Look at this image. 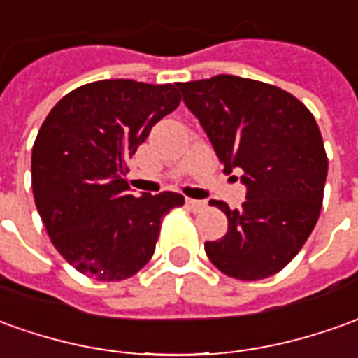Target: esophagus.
<instances>
[{"label":"esophagus","mask_w":358,"mask_h":358,"mask_svg":"<svg viewBox=\"0 0 358 358\" xmlns=\"http://www.w3.org/2000/svg\"><path fill=\"white\" fill-rule=\"evenodd\" d=\"M187 206L193 212H203L206 208V203L204 201H196V199H187Z\"/></svg>","instance_id":"esophagus-1"}]
</instances>
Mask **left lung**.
Listing matches in <instances>:
<instances>
[{"mask_svg":"<svg viewBox=\"0 0 358 358\" xmlns=\"http://www.w3.org/2000/svg\"><path fill=\"white\" fill-rule=\"evenodd\" d=\"M224 171L241 169L240 210L214 203L228 231L204 251L228 277L259 280L285 268L314 230L324 201L327 157L315 118L296 97L238 76L177 83Z\"/></svg>","mask_w":358,"mask_h":358,"instance_id":"8db88e82","label":"left lung"}]
</instances>
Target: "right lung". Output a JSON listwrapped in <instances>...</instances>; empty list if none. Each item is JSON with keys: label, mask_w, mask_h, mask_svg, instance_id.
Wrapping results in <instances>:
<instances>
[{"label": "right lung", "mask_w": 358, "mask_h": 358, "mask_svg": "<svg viewBox=\"0 0 358 358\" xmlns=\"http://www.w3.org/2000/svg\"><path fill=\"white\" fill-rule=\"evenodd\" d=\"M177 85L103 80L52 108L33 146V194L54 248L97 280H124L152 259L159 224L183 194H130L127 162L179 107Z\"/></svg>", "instance_id": "right-lung-1"}]
</instances>
